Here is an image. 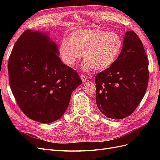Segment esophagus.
<instances>
[{"label": "esophagus", "instance_id": "esophagus-1", "mask_svg": "<svg viewBox=\"0 0 160 160\" xmlns=\"http://www.w3.org/2000/svg\"><path fill=\"white\" fill-rule=\"evenodd\" d=\"M81 79L83 82H86L88 81V77L85 75H81Z\"/></svg>", "mask_w": 160, "mask_h": 160}]
</instances>
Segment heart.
I'll return each instance as SVG.
<instances>
[{"instance_id": "b5f03b06", "label": "heart", "mask_w": 160, "mask_h": 160, "mask_svg": "<svg viewBox=\"0 0 160 160\" xmlns=\"http://www.w3.org/2000/svg\"><path fill=\"white\" fill-rule=\"evenodd\" d=\"M123 47L122 38L115 32L99 28L79 29L72 32L69 40H62L59 55L67 65L72 67L83 53L82 68L103 70L113 64Z\"/></svg>"}]
</instances>
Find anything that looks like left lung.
Segmentation results:
<instances>
[{"label": "left lung", "mask_w": 160, "mask_h": 160, "mask_svg": "<svg viewBox=\"0 0 160 160\" xmlns=\"http://www.w3.org/2000/svg\"><path fill=\"white\" fill-rule=\"evenodd\" d=\"M149 62L142 41L133 31L125 32L123 47L113 64L95 76L96 103L113 119L133 113L146 93Z\"/></svg>", "instance_id": "1"}]
</instances>
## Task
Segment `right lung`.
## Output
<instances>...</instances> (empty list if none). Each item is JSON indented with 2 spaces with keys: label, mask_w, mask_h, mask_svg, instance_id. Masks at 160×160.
I'll return each mask as SVG.
<instances>
[{
  "label": "right lung",
  "mask_w": 160,
  "mask_h": 160,
  "mask_svg": "<svg viewBox=\"0 0 160 160\" xmlns=\"http://www.w3.org/2000/svg\"><path fill=\"white\" fill-rule=\"evenodd\" d=\"M47 34L26 30L8 62V81L21 111L30 119L49 123L59 119L71 94L82 83L77 71L62 63Z\"/></svg>",
  "instance_id": "add662e5"
}]
</instances>
